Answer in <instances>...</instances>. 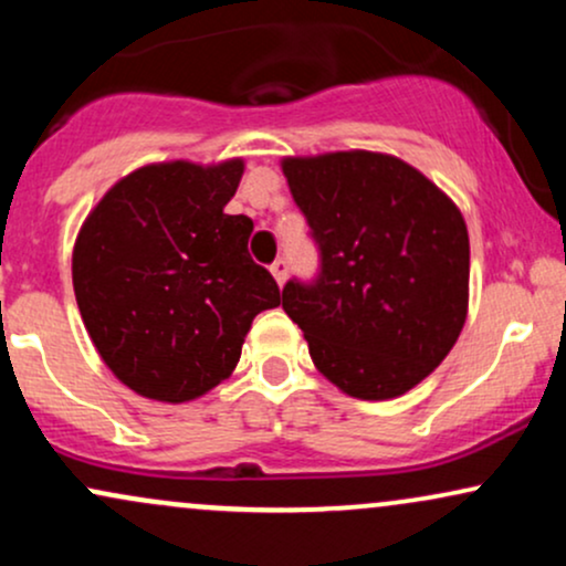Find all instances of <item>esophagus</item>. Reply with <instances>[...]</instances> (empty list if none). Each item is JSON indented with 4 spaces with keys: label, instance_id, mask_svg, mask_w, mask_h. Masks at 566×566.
<instances>
[{
    "label": "esophagus",
    "instance_id": "34e87169",
    "mask_svg": "<svg viewBox=\"0 0 566 566\" xmlns=\"http://www.w3.org/2000/svg\"><path fill=\"white\" fill-rule=\"evenodd\" d=\"M287 269H290V265H287V261H284V258H279V261L271 263V274H274L279 287H282V284L287 282Z\"/></svg>",
    "mask_w": 566,
    "mask_h": 566
}]
</instances>
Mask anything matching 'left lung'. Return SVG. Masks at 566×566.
<instances>
[{
  "label": "left lung",
  "instance_id": "obj_1",
  "mask_svg": "<svg viewBox=\"0 0 566 566\" xmlns=\"http://www.w3.org/2000/svg\"><path fill=\"white\" fill-rule=\"evenodd\" d=\"M292 199L319 244L314 284L282 308L343 394L396 399L450 354L469 314V229L437 184L391 154L284 157Z\"/></svg>",
  "mask_w": 566,
  "mask_h": 566
}]
</instances>
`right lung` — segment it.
Wrapping results in <instances>:
<instances>
[{"instance_id":"right-lung-1","label":"right lung","mask_w":566,"mask_h":566,"mask_svg":"<svg viewBox=\"0 0 566 566\" xmlns=\"http://www.w3.org/2000/svg\"><path fill=\"white\" fill-rule=\"evenodd\" d=\"M244 161L138 167L82 223L71 258L90 340L135 394L180 405L223 382L250 324L282 303L247 252L252 220L226 216Z\"/></svg>"}]
</instances>
